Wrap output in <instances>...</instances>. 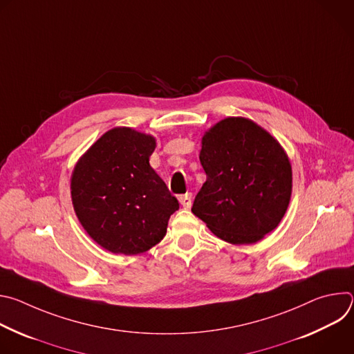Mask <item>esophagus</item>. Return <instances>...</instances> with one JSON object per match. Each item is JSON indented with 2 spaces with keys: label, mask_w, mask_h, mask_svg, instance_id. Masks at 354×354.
Masks as SVG:
<instances>
[{
  "label": "esophagus",
  "mask_w": 354,
  "mask_h": 354,
  "mask_svg": "<svg viewBox=\"0 0 354 354\" xmlns=\"http://www.w3.org/2000/svg\"><path fill=\"white\" fill-rule=\"evenodd\" d=\"M179 203H180L185 209H190V206H192V194H190V193H186V194L179 196Z\"/></svg>",
  "instance_id": "esophagus-1"
}]
</instances>
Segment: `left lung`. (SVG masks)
Segmentation results:
<instances>
[{"instance_id":"left-lung-1","label":"left lung","mask_w":354,"mask_h":354,"mask_svg":"<svg viewBox=\"0 0 354 354\" xmlns=\"http://www.w3.org/2000/svg\"><path fill=\"white\" fill-rule=\"evenodd\" d=\"M200 162L206 182L192 213L220 239L255 243L284 217L292 171L280 142L246 118H227L201 137Z\"/></svg>"}]
</instances>
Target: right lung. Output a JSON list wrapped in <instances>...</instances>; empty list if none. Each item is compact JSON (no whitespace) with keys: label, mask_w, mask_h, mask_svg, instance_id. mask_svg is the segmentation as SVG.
Segmentation results:
<instances>
[{"label":"right lung","mask_w":354,"mask_h":354,"mask_svg":"<svg viewBox=\"0 0 354 354\" xmlns=\"http://www.w3.org/2000/svg\"><path fill=\"white\" fill-rule=\"evenodd\" d=\"M154 136L115 127L77 161L71 175L74 212L86 234L112 254L138 255L167 234L175 196L151 168Z\"/></svg>","instance_id":"right-lung-1"}]
</instances>
